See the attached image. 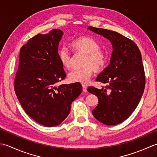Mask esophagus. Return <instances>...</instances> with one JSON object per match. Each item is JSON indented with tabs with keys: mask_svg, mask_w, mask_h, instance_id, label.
Returning a JSON list of instances; mask_svg holds the SVG:
<instances>
[{
	"mask_svg": "<svg viewBox=\"0 0 157 157\" xmlns=\"http://www.w3.org/2000/svg\"><path fill=\"white\" fill-rule=\"evenodd\" d=\"M82 91L84 92H87V86L82 85Z\"/></svg>",
	"mask_w": 157,
	"mask_h": 157,
	"instance_id": "34e87169",
	"label": "esophagus"
}]
</instances>
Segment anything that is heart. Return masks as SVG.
I'll use <instances>...</instances> for the list:
<instances>
[{
  "label": "heart",
  "instance_id": "b5f03b06",
  "mask_svg": "<svg viewBox=\"0 0 157 157\" xmlns=\"http://www.w3.org/2000/svg\"><path fill=\"white\" fill-rule=\"evenodd\" d=\"M70 46L76 52L85 54L81 68L72 70L68 75V79L71 82L86 84L95 71H100L107 61V55L101 50L99 44L92 38L82 36L72 42ZM58 59L60 63L66 68L72 66V57L66 47H62L58 52Z\"/></svg>",
  "mask_w": 157,
  "mask_h": 157
}]
</instances>
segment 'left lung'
I'll use <instances>...</instances> for the list:
<instances>
[{
  "instance_id": "8db88e82",
  "label": "left lung",
  "mask_w": 157,
  "mask_h": 157,
  "mask_svg": "<svg viewBox=\"0 0 157 157\" xmlns=\"http://www.w3.org/2000/svg\"><path fill=\"white\" fill-rule=\"evenodd\" d=\"M88 29L107 38L113 45L110 64L96 78L108 85L100 89L89 87L87 91L98 98V104L92 110L94 117L106 125H115L132 114L144 91L141 53L133 41L117 32L92 26Z\"/></svg>"
}]
</instances>
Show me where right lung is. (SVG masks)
Masks as SVG:
<instances>
[{"label": "right lung", "instance_id": "right-lung-1", "mask_svg": "<svg viewBox=\"0 0 157 157\" xmlns=\"http://www.w3.org/2000/svg\"><path fill=\"white\" fill-rule=\"evenodd\" d=\"M62 35L61 30L53 29L36 35L22 46L14 81L15 94L24 111L46 127L62 123L82 91L79 82L56 86L66 76L58 59Z\"/></svg>", "mask_w": 157, "mask_h": 157}]
</instances>
